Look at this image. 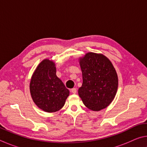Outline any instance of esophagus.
Segmentation results:
<instances>
[{
    "label": "esophagus",
    "mask_w": 147,
    "mask_h": 147,
    "mask_svg": "<svg viewBox=\"0 0 147 147\" xmlns=\"http://www.w3.org/2000/svg\"><path fill=\"white\" fill-rule=\"evenodd\" d=\"M76 91H77V90H76V88H73L71 89V92L73 93H74V94H75V93H76Z\"/></svg>",
    "instance_id": "obj_1"
}]
</instances>
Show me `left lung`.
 <instances>
[{"mask_svg":"<svg viewBox=\"0 0 147 147\" xmlns=\"http://www.w3.org/2000/svg\"><path fill=\"white\" fill-rule=\"evenodd\" d=\"M83 83L78 94L93 111L106 108L115 97L118 77L111 61L102 54L89 53L80 61Z\"/></svg>","mask_w":147,"mask_h":147,"instance_id":"obj_1","label":"left lung"}]
</instances>
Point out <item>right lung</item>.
Instances as JSON below:
<instances>
[{"mask_svg":"<svg viewBox=\"0 0 147 147\" xmlns=\"http://www.w3.org/2000/svg\"><path fill=\"white\" fill-rule=\"evenodd\" d=\"M53 61L44 59L39 63L32 77L30 90L35 104L46 112H55L65 103L69 89L56 76Z\"/></svg>","mask_w":147,"mask_h":147,"instance_id":"obj_1","label":"right lung"}]
</instances>
